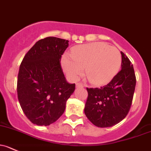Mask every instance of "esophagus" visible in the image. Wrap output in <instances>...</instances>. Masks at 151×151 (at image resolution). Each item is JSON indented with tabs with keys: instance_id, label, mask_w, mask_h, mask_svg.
<instances>
[{
	"instance_id": "1",
	"label": "esophagus",
	"mask_w": 151,
	"mask_h": 151,
	"mask_svg": "<svg viewBox=\"0 0 151 151\" xmlns=\"http://www.w3.org/2000/svg\"><path fill=\"white\" fill-rule=\"evenodd\" d=\"M76 88H83V85L81 83H77L76 84Z\"/></svg>"
}]
</instances>
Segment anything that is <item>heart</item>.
<instances>
[{
    "instance_id": "b5f03b06",
    "label": "heart",
    "mask_w": 151,
    "mask_h": 151,
    "mask_svg": "<svg viewBox=\"0 0 151 151\" xmlns=\"http://www.w3.org/2000/svg\"><path fill=\"white\" fill-rule=\"evenodd\" d=\"M61 64L69 79L76 81L85 68L87 78L95 85L107 84L114 78L122 64V55L116 47L104 42H93L74 47L71 56L63 55Z\"/></svg>"
}]
</instances>
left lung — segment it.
<instances>
[{
  "mask_svg": "<svg viewBox=\"0 0 151 151\" xmlns=\"http://www.w3.org/2000/svg\"><path fill=\"white\" fill-rule=\"evenodd\" d=\"M122 69L108 85L101 88H88L85 114L98 127H109L116 124L129 113L134 89L136 77L133 65L123 52Z\"/></svg>",
  "mask_w": 151,
  "mask_h": 151,
  "instance_id": "left-lung-1",
  "label": "left lung"
}]
</instances>
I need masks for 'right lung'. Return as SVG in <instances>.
<instances>
[{"instance_id":"add662e5","label":"right lung","mask_w":151,"mask_h":151,"mask_svg":"<svg viewBox=\"0 0 151 151\" xmlns=\"http://www.w3.org/2000/svg\"><path fill=\"white\" fill-rule=\"evenodd\" d=\"M69 40L47 37L37 41L24 57L17 79L22 111L32 123L48 126L63 114L75 84L66 82L61 55Z\"/></svg>"}]
</instances>
